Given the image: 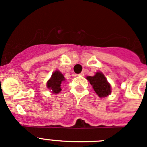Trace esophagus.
Here are the masks:
<instances>
[{
    "label": "esophagus",
    "mask_w": 147,
    "mask_h": 147,
    "mask_svg": "<svg viewBox=\"0 0 147 147\" xmlns=\"http://www.w3.org/2000/svg\"><path fill=\"white\" fill-rule=\"evenodd\" d=\"M79 75H80V76H84V75H85V73H84V72H83V71H82V72L80 73V74H79Z\"/></svg>",
    "instance_id": "1"
}]
</instances>
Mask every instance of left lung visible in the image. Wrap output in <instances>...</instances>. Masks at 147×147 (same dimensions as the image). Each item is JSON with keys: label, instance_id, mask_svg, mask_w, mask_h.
I'll return each instance as SVG.
<instances>
[{"label": "left lung", "instance_id": "1", "mask_svg": "<svg viewBox=\"0 0 147 147\" xmlns=\"http://www.w3.org/2000/svg\"><path fill=\"white\" fill-rule=\"evenodd\" d=\"M87 80L100 98L107 96L111 93V86L102 72H96L93 76H87Z\"/></svg>", "mask_w": 147, "mask_h": 147}]
</instances>
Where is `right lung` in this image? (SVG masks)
<instances>
[{"label":"right lung","mask_w":147,"mask_h":147,"mask_svg":"<svg viewBox=\"0 0 147 147\" xmlns=\"http://www.w3.org/2000/svg\"><path fill=\"white\" fill-rule=\"evenodd\" d=\"M64 76L59 71H56L51 75L50 80L47 82V88L50 90L51 93L57 94L61 91V85L65 82Z\"/></svg>","instance_id":"1"}]
</instances>
